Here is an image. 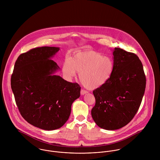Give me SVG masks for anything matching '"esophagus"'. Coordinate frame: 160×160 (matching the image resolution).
Segmentation results:
<instances>
[{"label":"esophagus","mask_w":160,"mask_h":160,"mask_svg":"<svg viewBox=\"0 0 160 160\" xmlns=\"http://www.w3.org/2000/svg\"><path fill=\"white\" fill-rule=\"evenodd\" d=\"M88 93V91H85V90L82 89V90L81 91V94L82 95H84V94H86V93Z\"/></svg>","instance_id":"obj_1"}]
</instances>
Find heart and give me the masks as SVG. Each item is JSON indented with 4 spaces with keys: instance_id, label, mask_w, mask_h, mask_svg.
<instances>
[{
    "instance_id": "b5f03b06",
    "label": "heart",
    "mask_w": 160,
    "mask_h": 160,
    "mask_svg": "<svg viewBox=\"0 0 160 160\" xmlns=\"http://www.w3.org/2000/svg\"><path fill=\"white\" fill-rule=\"evenodd\" d=\"M114 67V62L110 57L93 50H86L76 53L71 58L68 57L62 70L69 79L79 72L81 83L88 89H96L110 80Z\"/></svg>"
}]
</instances>
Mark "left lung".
<instances>
[{"instance_id":"8db88e82","label":"left lung","mask_w":160,"mask_h":160,"mask_svg":"<svg viewBox=\"0 0 160 160\" xmlns=\"http://www.w3.org/2000/svg\"><path fill=\"white\" fill-rule=\"evenodd\" d=\"M114 70L110 80L93 91L92 117L100 128L116 130L127 125L140 107L146 78L137 55L120 48L113 52Z\"/></svg>"}]
</instances>
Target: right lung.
<instances>
[{"label": "right lung", "mask_w": 160, "mask_h": 160, "mask_svg": "<svg viewBox=\"0 0 160 160\" xmlns=\"http://www.w3.org/2000/svg\"><path fill=\"white\" fill-rule=\"evenodd\" d=\"M59 47L34 48L17 58L11 87L23 118L40 129L60 128L68 119L72 102L80 97L81 87L54 73L59 67L51 58Z\"/></svg>", "instance_id": "add662e5"}]
</instances>
